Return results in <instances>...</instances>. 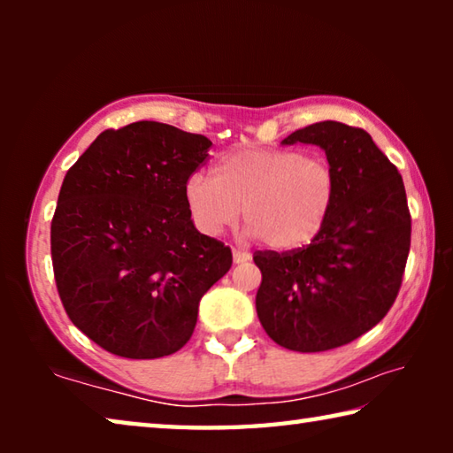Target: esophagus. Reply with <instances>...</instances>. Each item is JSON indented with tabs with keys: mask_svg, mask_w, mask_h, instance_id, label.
<instances>
[{
	"mask_svg": "<svg viewBox=\"0 0 453 453\" xmlns=\"http://www.w3.org/2000/svg\"><path fill=\"white\" fill-rule=\"evenodd\" d=\"M232 256H234V264H245V262H250V259H251L248 251H242V250H234Z\"/></svg>",
	"mask_w": 453,
	"mask_h": 453,
	"instance_id": "obj_1",
	"label": "esophagus"
}]
</instances>
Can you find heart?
<instances>
[{"instance_id": "obj_1", "label": "heart", "mask_w": 453, "mask_h": 453, "mask_svg": "<svg viewBox=\"0 0 453 453\" xmlns=\"http://www.w3.org/2000/svg\"><path fill=\"white\" fill-rule=\"evenodd\" d=\"M335 199V175L324 159L296 150H242L183 181V202L199 232L219 235L242 218L245 235L273 250L310 245L326 227Z\"/></svg>"}]
</instances>
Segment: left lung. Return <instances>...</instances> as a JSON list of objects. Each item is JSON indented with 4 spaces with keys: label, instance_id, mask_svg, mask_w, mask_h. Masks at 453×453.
Listing matches in <instances>:
<instances>
[{
    "label": "left lung",
    "instance_id": "8db88e82",
    "mask_svg": "<svg viewBox=\"0 0 453 453\" xmlns=\"http://www.w3.org/2000/svg\"><path fill=\"white\" fill-rule=\"evenodd\" d=\"M281 143L326 151L335 199L308 248L254 256L262 270L256 310L281 348L327 351L380 324L395 302L410 254L408 199L400 172L364 129L319 121Z\"/></svg>",
    "mask_w": 453,
    "mask_h": 453
}]
</instances>
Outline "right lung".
Here are the masks:
<instances>
[{
	"label": "right lung",
	"mask_w": 453,
	"mask_h": 453,
	"mask_svg": "<svg viewBox=\"0 0 453 453\" xmlns=\"http://www.w3.org/2000/svg\"><path fill=\"white\" fill-rule=\"evenodd\" d=\"M211 142L159 121L105 129L61 183L51 259L67 316L97 346L129 359L188 343L205 291L232 251L199 234L183 181Z\"/></svg>",
	"instance_id": "right-lung-1"
}]
</instances>
